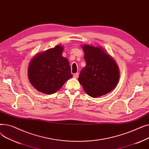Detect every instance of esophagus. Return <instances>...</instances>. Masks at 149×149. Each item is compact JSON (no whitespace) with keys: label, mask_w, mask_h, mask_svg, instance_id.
I'll list each match as a JSON object with an SVG mask.
<instances>
[{"label":"esophagus","mask_w":149,"mask_h":149,"mask_svg":"<svg viewBox=\"0 0 149 149\" xmlns=\"http://www.w3.org/2000/svg\"><path fill=\"white\" fill-rule=\"evenodd\" d=\"M79 74L78 73V72L75 73V74H74V78H76V79H77V78H78V77H79Z\"/></svg>","instance_id":"obj_1"}]
</instances>
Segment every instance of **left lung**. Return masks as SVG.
<instances>
[{
  "instance_id": "1",
  "label": "left lung",
  "mask_w": 149,
  "mask_h": 149,
  "mask_svg": "<svg viewBox=\"0 0 149 149\" xmlns=\"http://www.w3.org/2000/svg\"><path fill=\"white\" fill-rule=\"evenodd\" d=\"M82 48L86 65L81 70L79 81L83 89L93 98L110 92L120 78L116 63L100 47L84 45Z\"/></svg>"
}]
</instances>
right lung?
Listing matches in <instances>:
<instances>
[{"mask_svg":"<svg viewBox=\"0 0 149 149\" xmlns=\"http://www.w3.org/2000/svg\"><path fill=\"white\" fill-rule=\"evenodd\" d=\"M63 51V46L57 45L37 54L30 61L28 79L38 91L52 94L72 77L68 60L62 56Z\"/></svg>","mask_w":149,"mask_h":149,"instance_id":"1","label":"right lung"}]
</instances>
